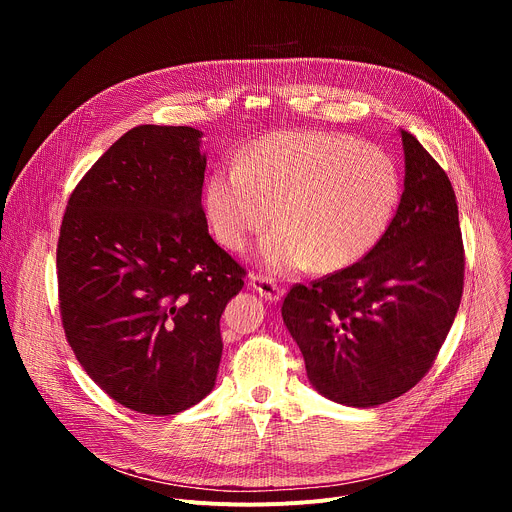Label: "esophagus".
<instances>
[{"instance_id":"34e87169","label":"esophagus","mask_w":512,"mask_h":512,"mask_svg":"<svg viewBox=\"0 0 512 512\" xmlns=\"http://www.w3.org/2000/svg\"><path fill=\"white\" fill-rule=\"evenodd\" d=\"M249 283L255 291H259V296L267 302H279L281 296H283V289L267 275H261V273H251L249 275Z\"/></svg>"}]
</instances>
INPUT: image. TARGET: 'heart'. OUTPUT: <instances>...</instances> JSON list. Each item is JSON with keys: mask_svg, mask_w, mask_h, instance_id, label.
<instances>
[{"mask_svg": "<svg viewBox=\"0 0 512 512\" xmlns=\"http://www.w3.org/2000/svg\"><path fill=\"white\" fill-rule=\"evenodd\" d=\"M399 196L397 164L379 145L330 131H277L255 141L239 164L212 172L206 212L229 251H243L275 214L279 225L259 243L261 263L279 275L310 265L330 273L373 251Z\"/></svg>", "mask_w": 512, "mask_h": 512, "instance_id": "1", "label": "heart"}]
</instances>
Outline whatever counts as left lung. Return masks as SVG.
Returning <instances> with one entry per match:
<instances>
[{
	"mask_svg": "<svg viewBox=\"0 0 512 512\" xmlns=\"http://www.w3.org/2000/svg\"><path fill=\"white\" fill-rule=\"evenodd\" d=\"M401 139L405 190L383 239L360 261L291 285L281 306L310 383L350 407L413 389L462 300L466 257L452 182L409 131Z\"/></svg>",
	"mask_w": 512,
	"mask_h": 512,
	"instance_id": "left-lung-1",
	"label": "left lung"
}]
</instances>
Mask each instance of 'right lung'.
<instances>
[{
	"mask_svg": "<svg viewBox=\"0 0 512 512\" xmlns=\"http://www.w3.org/2000/svg\"><path fill=\"white\" fill-rule=\"evenodd\" d=\"M200 131L137 125L72 190L56 247L58 308L87 375L117 403L174 415L204 399L221 316L245 285L208 235Z\"/></svg>",
	"mask_w": 512,
	"mask_h": 512,
	"instance_id": "obj_1",
	"label": "right lung"
}]
</instances>
